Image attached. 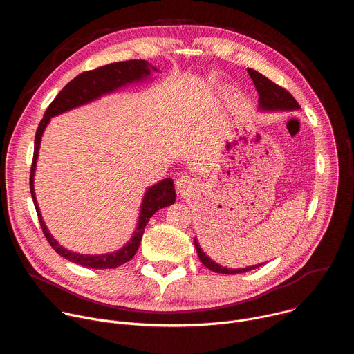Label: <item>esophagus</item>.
<instances>
[{
  "instance_id": "esophagus-1",
  "label": "esophagus",
  "mask_w": 354,
  "mask_h": 354,
  "mask_svg": "<svg viewBox=\"0 0 354 354\" xmlns=\"http://www.w3.org/2000/svg\"><path fill=\"white\" fill-rule=\"evenodd\" d=\"M197 186V182L194 178L189 176V175H182L180 178L176 179V190L178 193H180L182 196H186L189 193H193L194 189Z\"/></svg>"
}]
</instances>
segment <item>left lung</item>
<instances>
[{
  "mask_svg": "<svg viewBox=\"0 0 354 354\" xmlns=\"http://www.w3.org/2000/svg\"><path fill=\"white\" fill-rule=\"evenodd\" d=\"M248 73L250 75V78L254 80L255 88L259 93V111L262 112H277V111H298L299 105L297 100L292 97V95L286 91L284 88L279 86L277 84H274L273 81H270L269 78H266L265 75H262L261 73L248 68ZM194 246L197 250V257L200 259V262L203 263L207 269H210L212 272L216 273H223V274H236V273H245L249 270H254L259 266H262V263L259 265H254V266H246L243 269H228V268H223L221 265L216 263L213 259H210L203 249L200 248L197 239L194 238Z\"/></svg>",
  "mask_w": 354,
  "mask_h": 354,
  "instance_id": "1",
  "label": "left lung"
}]
</instances>
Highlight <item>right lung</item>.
<instances>
[{"label": "right lung", "mask_w": 354, "mask_h": 354, "mask_svg": "<svg viewBox=\"0 0 354 354\" xmlns=\"http://www.w3.org/2000/svg\"><path fill=\"white\" fill-rule=\"evenodd\" d=\"M151 71H158L154 66H151L145 60H129V62H120V63H112L104 67H99L91 71H85L80 75H77L74 80H71L55 97L52 104L44 112L43 119L39 123V127L36 130L35 136V149H33V161L30 168V194L33 198V205L39 217L40 227L43 230V234L48 243L57 252V254L66 259H68L73 263L81 265L84 268H92V269H113L118 268L126 262H129L134 255L140 246L144 228L149 218L156 214L160 209L168 207L175 203V187L174 180L171 178L162 179L157 182L156 185L149 186L142 197V201L140 205V214L137 220V227L131 235V238L126 242L124 246L115 252H109V254H99V255H86V254H77V252L68 250L67 248L62 246L53 235L47 230L43 217L39 210V205L36 200L35 193V172H36V162L39 157V148L41 136L44 133V129L50 123V119L59 116L62 113H66L71 109L84 106L86 104L93 102V100L99 99L104 95L113 93L119 91L120 88H124L134 82L147 81L151 75Z\"/></svg>", "instance_id": "1"}]
</instances>
